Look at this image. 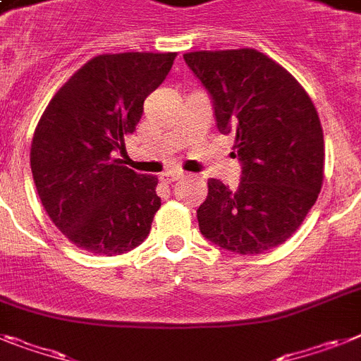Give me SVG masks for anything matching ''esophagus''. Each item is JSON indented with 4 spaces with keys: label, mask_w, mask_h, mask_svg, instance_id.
<instances>
[{
    "label": "esophagus",
    "mask_w": 361,
    "mask_h": 361,
    "mask_svg": "<svg viewBox=\"0 0 361 361\" xmlns=\"http://www.w3.org/2000/svg\"><path fill=\"white\" fill-rule=\"evenodd\" d=\"M180 178H183V172L181 171H166L161 174V180L166 181V183H172V181L180 180Z\"/></svg>",
    "instance_id": "esophagus-1"
}]
</instances>
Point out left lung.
Here are the masks:
<instances>
[{
	"mask_svg": "<svg viewBox=\"0 0 361 361\" xmlns=\"http://www.w3.org/2000/svg\"><path fill=\"white\" fill-rule=\"evenodd\" d=\"M187 66L213 99L222 134H235L242 163L237 190L207 181L198 207L207 240L259 255L298 231L323 183L325 141L316 106L283 66L255 49L195 51Z\"/></svg>",
	"mask_w": 361,
	"mask_h": 361,
	"instance_id": "1",
	"label": "left lung"
}]
</instances>
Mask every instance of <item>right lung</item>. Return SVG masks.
<instances>
[{
	"label": "right lung",
	"instance_id": "add662e5",
	"mask_svg": "<svg viewBox=\"0 0 361 361\" xmlns=\"http://www.w3.org/2000/svg\"><path fill=\"white\" fill-rule=\"evenodd\" d=\"M176 53L99 54L54 93L31 145V171L53 224L80 250L121 255L139 246L161 207L157 178L121 165Z\"/></svg>",
	"mask_w": 361,
	"mask_h": 361
}]
</instances>
